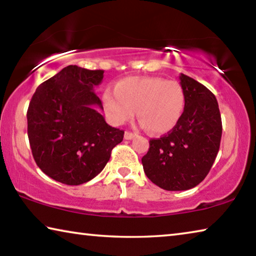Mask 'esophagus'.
<instances>
[{
	"label": "esophagus",
	"mask_w": 256,
	"mask_h": 256,
	"mask_svg": "<svg viewBox=\"0 0 256 256\" xmlns=\"http://www.w3.org/2000/svg\"><path fill=\"white\" fill-rule=\"evenodd\" d=\"M136 133H132V132H130V131H125V133H124V138H126V140H132V138L136 136Z\"/></svg>",
	"instance_id": "34e87169"
}]
</instances>
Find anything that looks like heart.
Returning <instances> with one entry per match:
<instances>
[{
	"mask_svg": "<svg viewBox=\"0 0 256 256\" xmlns=\"http://www.w3.org/2000/svg\"><path fill=\"white\" fill-rule=\"evenodd\" d=\"M105 112L115 125H122L138 116L141 126L154 134L174 130L183 115L185 94L176 81L158 76H128L102 94Z\"/></svg>",
	"mask_w": 256,
	"mask_h": 256,
	"instance_id": "heart-1",
	"label": "heart"
}]
</instances>
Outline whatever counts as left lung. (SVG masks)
I'll use <instances>...</instances> for the list:
<instances>
[{"label":"left lung","mask_w":256,"mask_h":256,"mask_svg":"<svg viewBox=\"0 0 256 256\" xmlns=\"http://www.w3.org/2000/svg\"><path fill=\"white\" fill-rule=\"evenodd\" d=\"M185 108L174 130L151 138L142 157L148 178L166 190H186L206 178L214 162L222 124L218 102L200 82L180 73Z\"/></svg>","instance_id":"8db88e82"}]
</instances>
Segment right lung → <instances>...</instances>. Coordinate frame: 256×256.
<instances>
[{"mask_svg": "<svg viewBox=\"0 0 256 256\" xmlns=\"http://www.w3.org/2000/svg\"><path fill=\"white\" fill-rule=\"evenodd\" d=\"M102 70L68 66L38 86L27 120L30 148L37 166L50 178L80 185L106 166L124 131L106 123L94 86Z\"/></svg>", "mask_w": 256, "mask_h": 256, "instance_id": "obj_1", "label": "right lung"}]
</instances>
